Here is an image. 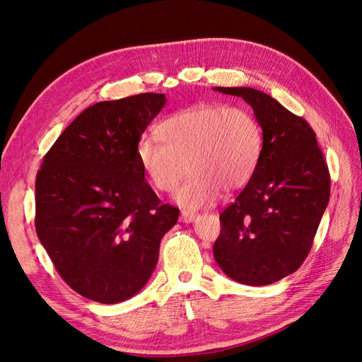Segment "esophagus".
Instances as JSON below:
<instances>
[{
  "instance_id": "obj_1",
  "label": "esophagus",
  "mask_w": 362,
  "mask_h": 362,
  "mask_svg": "<svg viewBox=\"0 0 362 362\" xmlns=\"http://www.w3.org/2000/svg\"><path fill=\"white\" fill-rule=\"evenodd\" d=\"M196 218H198V213H194V211L184 210V211L181 213V221L185 222V223H192V222L196 221Z\"/></svg>"
}]
</instances>
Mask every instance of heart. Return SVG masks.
Here are the masks:
<instances>
[{"label":"heart","instance_id":"1","mask_svg":"<svg viewBox=\"0 0 362 362\" xmlns=\"http://www.w3.org/2000/svg\"><path fill=\"white\" fill-rule=\"evenodd\" d=\"M163 141L145 136L137 144L141 169L160 192L175 193L184 208L214 202L222 189H243L254 175L262 148V131L255 116L243 107L194 105L158 125Z\"/></svg>","mask_w":362,"mask_h":362}]
</instances>
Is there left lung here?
<instances>
[{
	"label": "left lung",
	"mask_w": 362,
	"mask_h": 362,
	"mask_svg": "<svg viewBox=\"0 0 362 362\" xmlns=\"http://www.w3.org/2000/svg\"><path fill=\"white\" fill-rule=\"evenodd\" d=\"M214 89L252 107L262 148L250 181L221 214L213 254L231 279L269 286L291 275L310 254L329 202V170L305 119L252 87Z\"/></svg>",
	"instance_id": "obj_1"
}]
</instances>
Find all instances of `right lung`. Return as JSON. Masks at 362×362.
I'll use <instances>...</instances> for the list:
<instances>
[{
	"label": "right lung",
	"mask_w": 362,
	"mask_h": 362,
	"mask_svg": "<svg viewBox=\"0 0 362 362\" xmlns=\"http://www.w3.org/2000/svg\"><path fill=\"white\" fill-rule=\"evenodd\" d=\"M163 93L103 101L76 116L36 177V233L68 286L100 303L133 298L151 278L180 210L145 181L137 144Z\"/></svg>",
	"instance_id": "1"
}]
</instances>
